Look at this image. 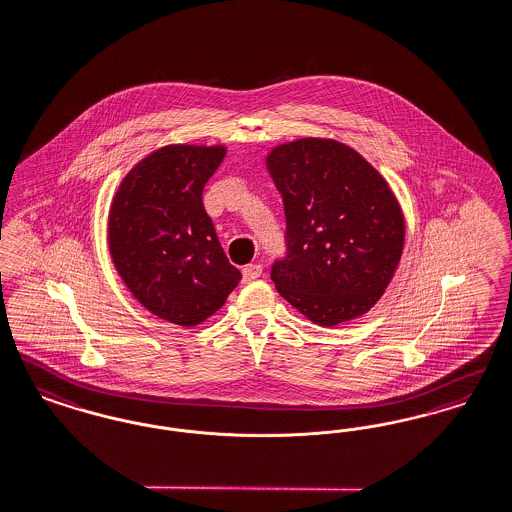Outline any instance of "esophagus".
Wrapping results in <instances>:
<instances>
[{
  "label": "esophagus",
  "mask_w": 512,
  "mask_h": 512,
  "mask_svg": "<svg viewBox=\"0 0 512 512\" xmlns=\"http://www.w3.org/2000/svg\"><path fill=\"white\" fill-rule=\"evenodd\" d=\"M262 275V266L260 264H250L243 269V281L244 283H252L256 281L258 277Z\"/></svg>",
  "instance_id": "obj_1"
}]
</instances>
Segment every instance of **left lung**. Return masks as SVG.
Here are the masks:
<instances>
[{"mask_svg": "<svg viewBox=\"0 0 512 512\" xmlns=\"http://www.w3.org/2000/svg\"><path fill=\"white\" fill-rule=\"evenodd\" d=\"M266 167L287 219V254L271 268L279 295L323 327L366 314L403 254V210L387 181L333 138L279 144Z\"/></svg>", "mask_w": 512, "mask_h": 512, "instance_id": "8db88e82", "label": "left lung"}]
</instances>
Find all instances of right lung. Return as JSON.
I'll use <instances>...</instances> for the list:
<instances>
[{
  "instance_id": "right-lung-1",
  "label": "right lung",
  "mask_w": 512,
  "mask_h": 512,
  "mask_svg": "<svg viewBox=\"0 0 512 512\" xmlns=\"http://www.w3.org/2000/svg\"><path fill=\"white\" fill-rule=\"evenodd\" d=\"M225 146L169 144L125 175L111 200V262L136 300L165 322H206L239 285L202 204Z\"/></svg>"
}]
</instances>
